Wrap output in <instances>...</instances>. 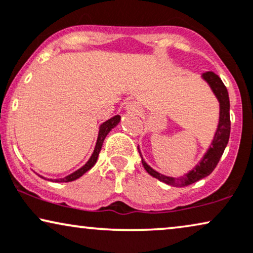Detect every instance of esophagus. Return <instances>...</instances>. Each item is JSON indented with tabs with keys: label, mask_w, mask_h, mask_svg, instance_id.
Listing matches in <instances>:
<instances>
[{
	"label": "esophagus",
	"mask_w": 253,
	"mask_h": 253,
	"mask_svg": "<svg viewBox=\"0 0 253 253\" xmlns=\"http://www.w3.org/2000/svg\"><path fill=\"white\" fill-rule=\"evenodd\" d=\"M128 109H129L130 112H133V113H136V112H137V106H136L134 103H130V104H129Z\"/></svg>",
	"instance_id": "esophagus-1"
}]
</instances>
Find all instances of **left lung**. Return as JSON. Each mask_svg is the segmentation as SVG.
Returning a JSON list of instances; mask_svg holds the SVG:
<instances>
[{"label": "left lung", "instance_id": "obj_1", "mask_svg": "<svg viewBox=\"0 0 253 253\" xmlns=\"http://www.w3.org/2000/svg\"><path fill=\"white\" fill-rule=\"evenodd\" d=\"M203 77L210 84L211 90H213L215 96L217 97L218 102H220V121H218V127L216 133H215L211 146L210 147V149H208L200 163L187 174H185V176L173 178L164 176V174L158 173L157 171L151 169L146 162H144L140 154L141 158H142V166L150 176L174 187L188 186V185L193 184L195 181L210 176L215 168H216L218 161H220L222 154H223L225 147H227L229 135H230V113H229L230 103H229L227 87H225L220 77L213 72L205 73Z\"/></svg>", "mask_w": 253, "mask_h": 253}]
</instances>
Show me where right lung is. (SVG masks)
Segmentation results:
<instances>
[{
	"instance_id": "add662e5",
	"label": "right lung",
	"mask_w": 253,
	"mask_h": 253,
	"mask_svg": "<svg viewBox=\"0 0 253 253\" xmlns=\"http://www.w3.org/2000/svg\"><path fill=\"white\" fill-rule=\"evenodd\" d=\"M119 121H120V116H114L113 118H111V119H109L104 124L100 125L98 139H97L95 150H93L90 160L87 161L86 163L84 164L82 168H81V169H79L77 171H75V172H73L72 174H69V176H67L65 178H60V179H49V180L55 181V183H68V181H73V180L77 179V178H80L82 174L85 173L87 170L91 169V168L95 166V163L97 162V158H98V155H99L100 149H102L104 139H105L110 130L112 129L113 127H116L118 124H119ZM42 178H43V177H42Z\"/></svg>"
}]
</instances>
